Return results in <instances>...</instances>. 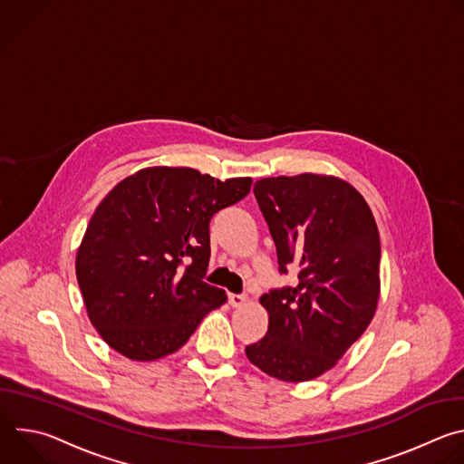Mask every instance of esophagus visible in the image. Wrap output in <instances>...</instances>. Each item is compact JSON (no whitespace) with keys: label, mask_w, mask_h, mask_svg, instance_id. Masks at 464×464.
<instances>
[{"label":"esophagus","mask_w":464,"mask_h":464,"mask_svg":"<svg viewBox=\"0 0 464 464\" xmlns=\"http://www.w3.org/2000/svg\"><path fill=\"white\" fill-rule=\"evenodd\" d=\"M247 303V295L244 294H229V304L235 308H240Z\"/></svg>","instance_id":"esophagus-1"}]
</instances>
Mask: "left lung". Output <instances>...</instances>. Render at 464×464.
<instances>
[{
  "instance_id": "obj_1",
  "label": "left lung",
  "mask_w": 464,
  "mask_h": 464,
  "mask_svg": "<svg viewBox=\"0 0 464 464\" xmlns=\"http://www.w3.org/2000/svg\"><path fill=\"white\" fill-rule=\"evenodd\" d=\"M277 247L279 272L297 283L260 297L268 333L247 360L283 382L333 369L365 333L380 297V235L365 198L324 174L262 178L253 187Z\"/></svg>"
}]
</instances>
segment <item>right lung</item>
<instances>
[{"label":"right lung","instance_id":"right-lung-1","mask_svg":"<svg viewBox=\"0 0 464 464\" xmlns=\"http://www.w3.org/2000/svg\"><path fill=\"white\" fill-rule=\"evenodd\" d=\"M249 188L251 178L220 181L188 167H149L102 198L75 272L88 317L113 351L136 362L165 358L227 301L204 281L209 222Z\"/></svg>","mask_w":464,"mask_h":464}]
</instances>
